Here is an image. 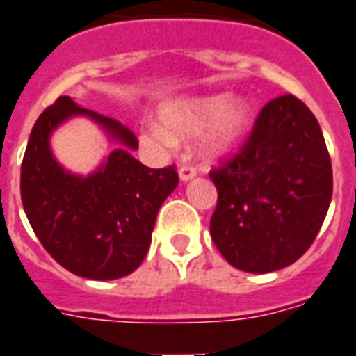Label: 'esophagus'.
I'll return each instance as SVG.
<instances>
[{
  "mask_svg": "<svg viewBox=\"0 0 356 356\" xmlns=\"http://www.w3.org/2000/svg\"><path fill=\"white\" fill-rule=\"evenodd\" d=\"M178 175H180V180L181 181L193 180L194 176H196V167H193V165H181L180 169H178Z\"/></svg>",
  "mask_w": 356,
  "mask_h": 356,
  "instance_id": "1",
  "label": "esophagus"
}]
</instances>
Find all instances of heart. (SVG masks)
<instances>
[{
	"label": "heart",
	"instance_id": "1",
	"mask_svg": "<svg viewBox=\"0 0 356 356\" xmlns=\"http://www.w3.org/2000/svg\"><path fill=\"white\" fill-rule=\"evenodd\" d=\"M250 106L241 99L225 102V97L175 100L160 108V126H149L140 138L147 147L165 151L175 138L203 131V149L209 153H225L239 140L250 122Z\"/></svg>",
	"mask_w": 356,
	"mask_h": 356
}]
</instances>
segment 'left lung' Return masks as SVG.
<instances>
[{
    "instance_id": "obj_1",
    "label": "left lung",
    "mask_w": 356,
    "mask_h": 356,
    "mask_svg": "<svg viewBox=\"0 0 356 356\" xmlns=\"http://www.w3.org/2000/svg\"><path fill=\"white\" fill-rule=\"evenodd\" d=\"M209 176L218 189L212 241L234 268L252 273L296 263L317 238L333 194L321 126L290 93L263 106L238 153Z\"/></svg>"
}]
</instances>
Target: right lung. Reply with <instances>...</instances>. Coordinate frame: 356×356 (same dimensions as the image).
Instances as JSON below:
<instances>
[{
	"label": "right lung",
	"instance_id": "right-lung-1",
	"mask_svg": "<svg viewBox=\"0 0 356 356\" xmlns=\"http://www.w3.org/2000/svg\"><path fill=\"white\" fill-rule=\"evenodd\" d=\"M86 115L129 149L135 133L63 95L33 124L21 163V202L44 250L79 277L111 281L135 272L151 245L158 209L178 185L175 165L151 169L117 149L99 171L66 172L50 153V133Z\"/></svg>",
	"mask_w": 356,
	"mask_h": 356
}]
</instances>
